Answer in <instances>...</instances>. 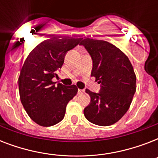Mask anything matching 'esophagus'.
Returning <instances> with one entry per match:
<instances>
[{
	"instance_id": "34e87169",
	"label": "esophagus",
	"mask_w": 158,
	"mask_h": 158,
	"mask_svg": "<svg viewBox=\"0 0 158 158\" xmlns=\"http://www.w3.org/2000/svg\"><path fill=\"white\" fill-rule=\"evenodd\" d=\"M78 91H79V94H83V93H84V89H79Z\"/></svg>"
}]
</instances>
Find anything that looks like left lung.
I'll return each instance as SVG.
<instances>
[{"label":"left lung","instance_id":"8db88e82","mask_svg":"<svg viewBox=\"0 0 158 158\" xmlns=\"http://www.w3.org/2000/svg\"><path fill=\"white\" fill-rule=\"evenodd\" d=\"M81 45L93 60L91 76L101 84L99 93L85 90L91 101L84 108V116L95 125H113L126 113L136 91L132 64L125 53L108 42L86 38Z\"/></svg>","mask_w":158,"mask_h":158}]
</instances>
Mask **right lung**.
Returning <instances> with one entry per match:
<instances>
[{
    "label": "right lung",
    "mask_w": 158,
    "mask_h": 158,
    "mask_svg": "<svg viewBox=\"0 0 158 158\" xmlns=\"http://www.w3.org/2000/svg\"><path fill=\"white\" fill-rule=\"evenodd\" d=\"M81 38H51L43 41L26 58L19 77V96L29 117L41 126H52L63 120L65 108L76 95L75 85H55L54 77L62 67L67 52Z\"/></svg>",
    "instance_id": "1"
}]
</instances>
